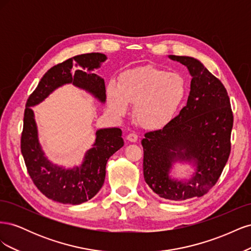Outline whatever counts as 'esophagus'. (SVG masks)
Listing matches in <instances>:
<instances>
[{
  "label": "esophagus",
  "mask_w": 251,
  "mask_h": 251,
  "mask_svg": "<svg viewBox=\"0 0 251 251\" xmlns=\"http://www.w3.org/2000/svg\"><path fill=\"white\" fill-rule=\"evenodd\" d=\"M126 139L130 142H136L138 140V136H137V134H135V133H130L126 136Z\"/></svg>",
  "instance_id": "1"
}]
</instances>
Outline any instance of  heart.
<instances>
[{
  "label": "heart",
  "instance_id": "obj_1",
  "mask_svg": "<svg viewBox=\"0 0 251 251\" xmlns=\"http://www.w3.org/2000/svg\"><path fill=\"white\" fill-rule=\"evenodd\" d=\"M187 92L180 74L153 66L128 70L120 75L119 85L111 81L107 87L110 110L124 117L134 105L136 120L146 127L168 125L175 117Z\"/></svg>",
  "mask_w": 251,
  "mask_h": 251
}]
</instances>
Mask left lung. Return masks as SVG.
I'll use <instances>...</instances> for the list:
<instances>
[{
  "label": "left lung",
  "mask_w": 251,
  "mask_h": 251,
  "mask_svg": "<svg viewBox=\"0 0 251 251\" xmlns=\"http://www.w3.org/2000/svg\"><path fill=\"white\" fill-rule=\"evenodd\" d=\"M184 65L192 76L184 108L161 130L144 134L143 176L160 198L173 201L201 197L221 176L230 154L233 116L223 83L200 60L169 55ZM176 163L194 168L191 178L170 176Z\"/></svg>",
  "instance_id": "left-lung-1"
}]
</instances>
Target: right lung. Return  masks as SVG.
I'll list each match as a JSON object with an SVG mask.
<instances>
[{
  "mask_svg": "<svg viewBox=\"0 0 251 251\" xmlns=\"http://www.w3.org/2000/svg\"><path fill=\"white\" fill-rule=\"evenodd\" d=\"M107 58L102 53H87L52 67L45 73L26 102L21 138L22 155L35 186L53 201L78 205L92 199L103 185L109 158L124 147L123 132L118 127L97 130L95 141L86 151L81 164L66 169L50 161L45 154L31 107L41 103L53 91L67 83L87 91L104 103V80L93 71ZM74 66H80L82 70L74 71Z\"/></svg>",
  "mask_w": 251,
  "mask_h": 251,
  "instance_id": "obj_1",
  "label": "right lung"
}]
</instances>
